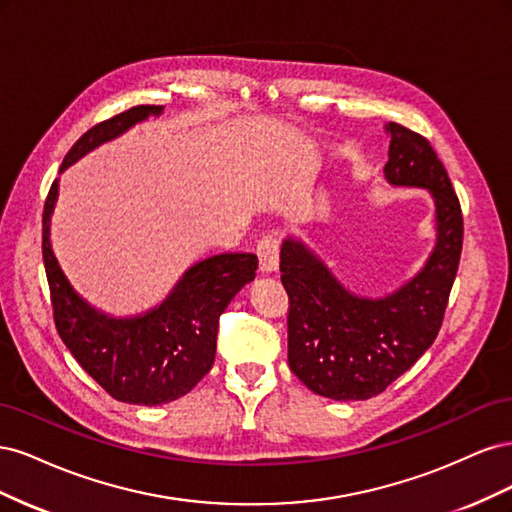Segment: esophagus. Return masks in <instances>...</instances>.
<instances>
[{"instance_id":"1","label":"esophagus","mask_w":512,"mask_h":512,"mask_svg":"<svg viewBox=\"0 0 512 512\" xmlns=\"http://www.w3.org/2000/svg\"><path fill=\"white\" fill-rule=\"evenodd\" d=\"M256 254L260 260V271L275 273L277 267H280V239L273 235L262 237L256 245Z\"/></svg>"}]
</instances>
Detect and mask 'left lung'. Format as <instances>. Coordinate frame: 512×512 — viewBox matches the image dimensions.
<instances>
[{"label":"left lung","instance_id":"8db88e82","mask_svg":"<svg viewBox=\"0 0 512 512\" xmlns=\"http://www.w3.org/2000/svg\"><path fill=\"white\" fill-rule=\"evenodd\" d=\"M384 177L427 188L438 239L425 267L384 299L348 292L301 241L282 243L288 292V365L309 391L337 401L382 393L433 344L442 327L463 245V215L444 164L425 136L395 121Z\"/></svg>","mask_w":512,"mask_h":512}]
</instances>
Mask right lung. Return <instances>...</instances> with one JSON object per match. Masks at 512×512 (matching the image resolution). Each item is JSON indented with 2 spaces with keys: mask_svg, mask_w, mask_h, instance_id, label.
<instances>
[{
  "mask_svg": "<svg viewBox=\"0 0 512 512\" xmlns=\"http://www.w3.org/2000/svg\"><path fill=\"white\" fill-rule=\"evenodd\" d=\"M162 106H132L96 123L66 153L61 170L134 123L158 117ZM53 181L42 213V258L61 342L102 389L123 404L160 406L190 393L213 367L220 316L256 277L254 254H218L185 271L166 301L136 318H113L83 301L51 250Z\"/></svg>",
  "mask_w": 512,
  "mask_h": 512,
  "instance_id": "obj_1",
  "label": "right lung"
}]
</instances>
